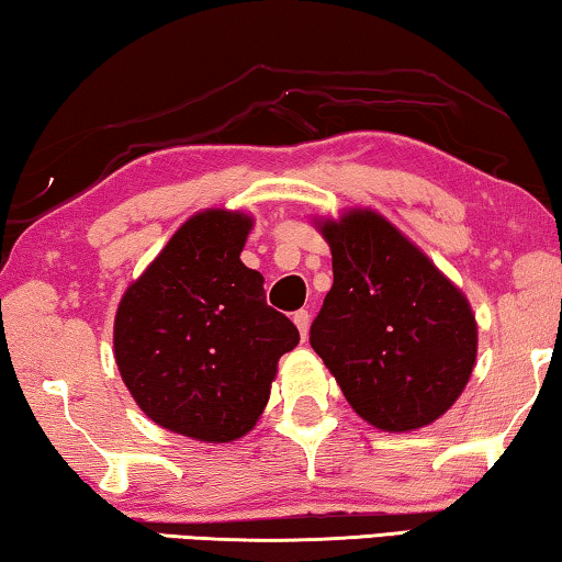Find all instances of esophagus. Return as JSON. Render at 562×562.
<instances>
[{"mask_svg":"<svg viewBox=\"0 0 562 562\" xmlns=\"http://www.w3.org/2000/svg\"><path fill=\"white\" fill-rule=\"evenodd\" d=\"M308 316L312 314H308L306 308H299V312L294 314V324H296L301 339H306V335H308Z\"/></svg>","mask_w":562,"mask_h":562,"instance_id":"esophagus-1","label":"esophagus"}]
</instances>
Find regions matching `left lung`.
Listing matches in <instances>:
<instances>
[{
    "label": "left lung",
    "instance_id": "1",
    "mask_svg": "<svg viewBox=\"0 0 562 562\" xmlns=\"http://www.w3.org/2000/svg\"><path fill=\"white\" fill-rule=\"evenodd\" d=\"M314 225L335 273L308 335L314 352L370 426L390 434L430 426L474 370L469 299L375 210L352 207Z\"/></svg>",
    "mask_w": 562,
    "mask_h": 562
}]
</instances>
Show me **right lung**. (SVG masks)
<instances>
[{
  "label": "right lung",
  "instance_id": "obj_1",
  "mask_svg": "<svg viewBox=\"0 0 562 562\" xmlns=\"http://www.w3.org/2000/svg\"><path fill=\"white\" fill-rule=\"evenodd\" d=\"M254 217L210 207L180 225L113 322V357L136 405L194 441L231 443L256 426L281 355L299 345L240 261Z\"/></svg>",
  "mask_w": 562,
  "mask_h": 562
}]
</instances>
